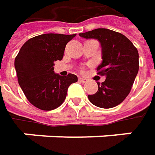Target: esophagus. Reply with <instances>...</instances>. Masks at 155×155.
<instances>
[{"label":"esophagus","instance_id":"obj_1","mask_svg":"<svg viewBox=\"0 0 155 155\" xmlns=\"http://www.w3.org/2000/svg\"><path fill=\"white\" fill-rule=\"evenodd\" d=\"M78 81L80 82V83H82V84H85V83H87V79H85V78H78Z\"/></svg>","mask_w":155,"mask_h":155}]
</instances>
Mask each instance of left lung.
Returning a JSON list of instances; mask_svg holds the SVG:
<instances>
[{
  "instance_id": "8db88e82",
  "label": "left lung",
  "mask_w": 155,
  "mask_h": 155,
  "mask_svg": "<svg viewBox=\"0 0 155 155\" xmlns=\"http://www.w3.org/2000/svg\"><path fill=\"white\" fill-rule=\"evenodd\" d=\"M85 39H97L102 46L103 62L97 74L105 76L97 83L98 91L89 95L90 102L97 107L110 109L128 97L139 71V54L136 47L123 34L106 28H97L79 33Z\"/></svg>"
}]
</instances>
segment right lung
Returning a JSON list of instances; mask_svg holds the SVG:
<instances>
[{"instance_id":"add662e5","label":"right lung","mask_w":155,"mask_h":155,"mask_svg":"<svg viewBox=\"0 0 155 155\" xmlns=\"http://www.w3.org/2000/svg\"><path fill=\"white\" fill-rule=\"evenodd\" d=\"M76 34L45 33L28 39L15 58L18 82L27 100L42 110L59 107L66 97L68 87L78 81L69 73L55 74L54 61L61 60L65 45Z\"/></svg>"}]
</instances>
